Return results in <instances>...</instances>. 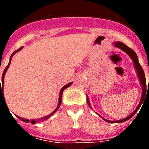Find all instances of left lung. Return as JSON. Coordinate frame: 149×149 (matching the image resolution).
<instances>
[{"instance_id":"obj_1","label":"left lung","mask_w":149,"mask_h":149,"mask_svg":"<svg viewBox=\"0 0 149 149\" xmlns=\"http://www.w3.org/2000/svg\"><path fill=\"white\" fill-rule=\"evenodd\" d=\"M113 44H114V46H115V47L120 48L121 50H122L124 52H125V53L127 54L128 55V56H130L131 59H132L133 63H134V68H135V69H136V74H137V76H138V77H139V83H140V84H141L142 89H143V91H142L141 98H140V101H139V104H138L137 107H136V110H134V111L133 112L131 115H129L128 116H127L126 118H125V119H120V120L110 121V120H107V119H104V118L101 117V116L99 115L100 116H101V118L104 119V120L106 121L107 122H109V123H121V122H125V121H127V120H128V119H131V117H132L133 116H134V114L136 113V112L138 111V110H139V107H141L142 104H143V101H144V98H145V97H146V93H148V91L147 90V88H148V90L149 84H148V86H146V77H145L144 71H143V68H142V66L140 65V64H139L136 54L135 53V52H134V51H133L132 49H131V48H128L127 45H125L123 44L122 42H113ZM86 97H87V98H86L87 104H89V106L90 107V108H92V107H91V106H90V103H89V98H88L87 95H86Z\"/></svg>"}]
</instances>
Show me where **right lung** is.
Returning <instances> with one entry per match:
<instances>
[{
	"label": "right lung",
	"mask_w": 149,
	"mask_h": 149,
	"mask_svg": "<svg viewBox=\"0 0 149 149\" xmlns=\"http://www.w3.org/2000/svg\"><path fill=\"white\" fill-rule=\"evenodd\" d=\"M22 47H21V48H19V49L16 50V51H14V52H13V53L12 54L11 56H10V62H9V63H8V65H6V68H5V69H4V71H3V72L2 78L0 79V99H1V95H2L3 97V83H4V81H3V80H4L5 74H6V71H7L8 68H9V66H10V63H11L12 57H13V55L15 54L16 53V52H18V51H21V50H22ZM1 81V82L2 83V87H1V85H0ZM72 82H71V83H69V84H66V85H65V86H63V88H62L61 90H60V96H59V101H58V104H57V107H56V108L55 109V110H54V111L52 112V113H51V114H50V115L46 116L43 117V118H42V119H38V120H36V119H31V120H30V119H24V118H22V117H20V116H16V115H15V116H16L17 118H18V119H21V120H22V121H23V122H30V123H31V124H35L36 122H41V121H45V120H46V119H48V118H50V117H51V116L53 115L54 113H56V112L57 111V110H58L59 107H60V104H61V102H62V95H63V91L65 90V89H66V88L69 87V86H70L71 85H72ZM3 99H4V98H3ZM4 101H5V100H4ZM5 103H6V102H5ZM6 107H7V106H6ZM7 108H8V107H7Z\"/></svg>",
	"instance_id": "right-lung-1"
}]
</instances>
